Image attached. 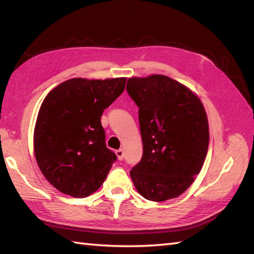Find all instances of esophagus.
<instances>
[{
  "instance_id": "esophagus-1",
  "label": "esophagus",
  "mask_w": 254,
  "mask_h": 254,
  "mask_svg": "<svg viewBox=\"0 0 254 254\" xmlns=\"http://www.w3.org/2000/svg\"><path fill=\"white\" fill-rule=\"evenodd\" d=\"M123 154H124L123 153V149H121V148L116 150V155H117V157H118L119 160H122L123 159Z\"/></svg>"
}]
</instances>
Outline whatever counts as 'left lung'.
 Listing matches in <instances>:
<instances>
[{
  "label": "left lung",
  "instance_id": "left-lung-1",
  "mask_svg": "<svg viewBox=\"0 0 254 254\" xmlns=\"http://www.w3.org/2000/svg\"><path fill=\"white\" fill-rule=\"evenodd\" d=\"M138 107L143 156L130 171L143 197L163 202L179 196L199 174L209 132L206 112L192 91L165 75L127 79Z\"/></svg>",
  "mask_w": 254,
  "mask_h": 254
}]
</instances>
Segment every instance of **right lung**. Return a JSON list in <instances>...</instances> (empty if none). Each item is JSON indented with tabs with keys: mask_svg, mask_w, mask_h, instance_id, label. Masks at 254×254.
<instances>
[{
	"mask_svg": "<svg viewBox=\"0 0 254 254\" xmlns=\"http://www.w3.org/2000/svg\"><path fill=\"white\" fill-rule=\"evenodd\" d=\"M126 77L72 78L47 95L37 117L34 149L46 179L59 191L85 197L98 190L117 155L106 146L101 115L124 88Z\"/></svg>",
	"mask_w": 254,
	"mask_h": 254,
	"instance_id": "obj_1",
	"label": "right lung"
}]
</instances>
